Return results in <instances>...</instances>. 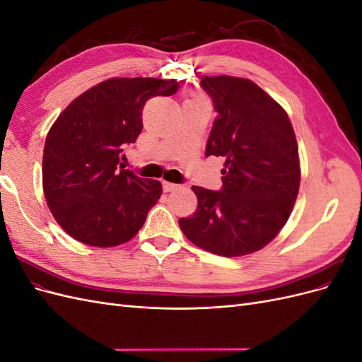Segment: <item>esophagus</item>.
Masks as SVG:
<instances>
[{
  "label": "esophagus",
  "instance_id": "34e87169",
  "mask_svg": "<svg viewBox=\"0 0 362 362\" xmlns=\"http://www.w3.org/2000/svg\"><path fill=\"white\" fill-rule=\"evenodd\" d=\"M180 187L178 184H173V182H168V181H163V190L164 192H173Z\"/></svg>",
  "mask_w": 362,
  "mask_h": 362
}]
</instances>
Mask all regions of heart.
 Here are the masks:
<instances>
[{"instance_id": "b5f03b06", "label": "heart", "mask_w": 362, "mask_h": 362, "mask_svg": "<svg viewBox=\"0 0 362 362\" xmlns=\"http://www.w3.org/2000/svg\"><path fill=\"white\" fill-rule=\"evenodd\" d=\"M192 101H198V100H192Z\"/></svg>"}]
</instances>
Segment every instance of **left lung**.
Masks as SVG:
<instances>
[{
	"label": "left lung",
	"mask_w": 362,
	"mask_h": 362,
	"mask_svg": "<svg viewBox=\"0 0 362 362\" xmlns=\"http://www.w3.org/2000/svg\"><path fill=\"white\" fill-rule=\"evenodd\" d=\"M217 117L205 156L225 158L222 189L193 185L198 208L178 221L193 245L242 257L269 245L287 223L300 185L298 141L287 112L258 84L204 76Z\"/></svg>",
	"instance_id": "obj_1"
}]
</instances>
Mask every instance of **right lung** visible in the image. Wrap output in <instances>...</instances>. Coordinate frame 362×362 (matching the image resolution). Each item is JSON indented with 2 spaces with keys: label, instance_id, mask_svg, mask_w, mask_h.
<instances>
[{
  "label": "right lung",
  "instance_id": "1",
  "mask_svg": "<svg viewBox=\"0 0 362 362\" xmlns=\"http://www.w3.org/2000/svg\"><path fill=\"white\" fill-rule=\"evenodd\" d=\"M178 87L175 80L108 78L75 98L52 124L43 148V193L72 238L113 247L144 226L161 182L137 177L120 160L144 128L146 101Z\"/></svg>",
  "mask_w": 362,
  "mask_h": 362
}]
</instances>
